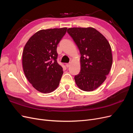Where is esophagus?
<instances>
[{"label":"esophagus","instance_id":"obj_1","mask_svg":"<svg viewBox=\"0 0 133 133\" xmlns=\"http://www.w3.org/2000/svg\"><path fill=\"white\" fill-rule=\"evenodd\" d=\"M70 63H67V64H66V66L67 68H69L70 66Z\"/></svg>","mask_w":133,"mask_h":133}]
</instances>
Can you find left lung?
Returning <instances> with one entry per match:
<instances>
[{"mask_svg": "<svg viewBox=\"0 0 133 133\" xmlns=\"http://www.w3.org/2000/svg\"><path fill=\"white\" fill-rule=\"evenodd\" d=\"M67 32L81 54V70L74 77L76 85L84 91L94 90L105 81L110 70L112 58L110 44L93 28H71Z\"/></svg>", "mask_w": 133, "mask_h": 133, "instance_id": "1", "label": "left lung"}]
</instances>
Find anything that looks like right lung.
I'll list each match as a JSON object with an SVG mask.
<instances>
[{
	"instance_id": "obj_1",
	"label": "right lung",
	"mask_w": 133,
	"mask_h": 133,
	"mask_svg": "<svg viewBox=\"0 0 133 133\" xmlns=\"http://www.w3.org/2000/svg\"><path fill=\"white\" fill-rule=\"evenodd\" d=\"M67 28L41 30L27 42L23 53V68L25 76L36 90L49 93L58 87L63 74L57 62V45Z\"/></svg>"
}]
</instances>
